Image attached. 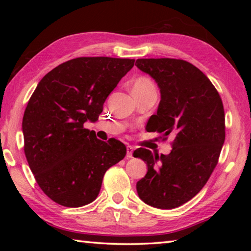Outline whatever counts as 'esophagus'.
<instances>
[{
  "mask_svg": "<svg viewBox=\"0 0 251 251\" xmlns=\"http://www.w3.org/2000/svg\"><path fill=\"white\" fill-rule=\"evenodd\" d=\"M126 156L128 157V158H130V157H132V152H134V147L132 146H127L126 147Z\"/></svg>",
  "mask_w": 251,
  "mask_h": 251,
  "instance_id": "esophagus-1",
  "label": "esophagus"
}]
</instances>
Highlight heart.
Here are the masks:
<instances>
[{"mask_svg":"<svg viewBox=\"0 0 251 251\" xmlns=\"http://www.w3.org/2000/svg\"><path fill=\"white\" fill-rule=\"evenodd\" d=\"M150 89H155V87L151 79L147 76L137 77L132 83V92H145V90Z\"/></svg>","mask_w":251,"mask_h":251,"instance_id":"obj_1","label":"heart"}]
</instances>
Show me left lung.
<instances>
[{"mask_svg": "<svg viewBox=\"0 0 251 251\" xmlns=\"http://www.w3.org/2000/svg\"><path fill=\"white\" fill-rule=\"evenodd\" d=\"M136 66L161 93L156 114L147 126L175 137L167 155L143 148L134 152L148 167L137 192L148 205L173 209L193 199L214 172L226 139L222 100L209 78L188 61L151 58L137 59Z\"/></svg>", "mask_w": 251, "mask_h": 251, "instance_id": "8db88e82", "label": "left lung"}]
</instances>
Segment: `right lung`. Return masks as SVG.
<instances>
[{
	"mask_svg": "<svg viewBox=\"0 0 251 251\" xmlns=\"http://www.w3.org/2000/svg\"><path fill=\"white\" fill-rule=\"evenodd\" d=\"M134 59L81 57L63 62L41 79L23 119L25 154L42 191L66 207L98 196L106 170L126 155L116 139L99 140L84 123L96 122Z\"/></svg>",
	"mask_w": 251,
	"mask_h": 251,
	"instance_id": "1",
	"label": "right lung"
}]
</instances>
